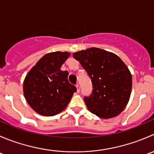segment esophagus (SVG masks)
Here are the masks:
<instances>
[{
  "mask_svg": "<svg viewBox=\"0 0 154 154\" xmlns=\"http://www.w3.org/2000/svg\"><path fill=\"white\" fill-rule=\"evenodd\" d=\"M76 87H77V91L79 93V92H80V85H79L78 83H77V84H76Z\"/></svg>",
  "mask_w": 154,
  "mask_h": 154,
  "instance_id": "1",
  "label": "esophagus"
}]
</instances>
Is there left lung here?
I'll list each match as a JSON object with an SVG mask.
<instances>
[{
  "label": "left lung",
  "instance_id": "left-lung-1",
  "mask_svg": "<svg viewBox=\"0 0 154 154\" xmlns=\"http://www.w3.org/2000/svg\"><path fill=\"white\" fill-rule=\"evenodd\" d=\"M86 70L92 83V91L84 101L91 113L102 119L120 114L131 94L132 76L124 62L116 54L91 48L73 54Z\"/></svg>",
  "mask_w": 154,
  "mask_h": 154
}]
</instances>
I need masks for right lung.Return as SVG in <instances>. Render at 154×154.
<instances>
[{"instance_id": "right-lung-1", "label": "right lung", "mask_w": 154, "mask_h": 154, "mask_svg": "<svg viewBox=\"0 0 154 154\" xmlns=\"http://www.w3.org/2000/svg\"><path fill=\"white\" fill-rule=\"evenodd\" d=\"M68 52L45 55L29 71L24 82V94L29 105L38 114L54 116L66 108L77 91L68 80V72L60 69Z\"/></svg>"}]
</instances>
